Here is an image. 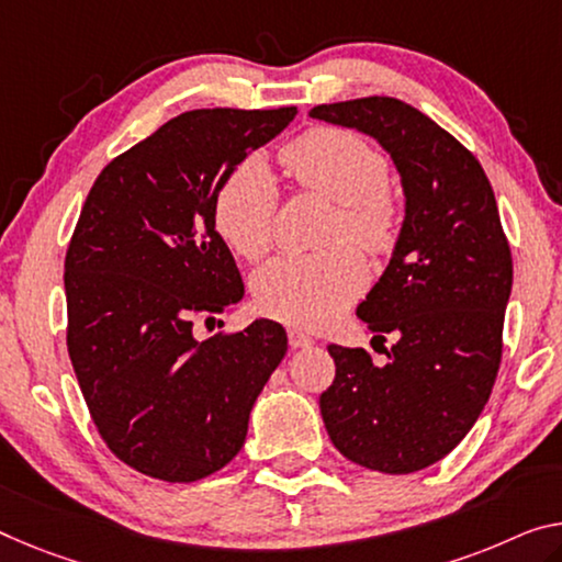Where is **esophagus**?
Returning <instances> with one entry per match:
<instances>
[{
	"mask_svg": "<svg viewBox=\"0 0 562 562\" xmlns=\"http://www.w3.org/2000/svg\"><path fill=\"white\" fill-rule=\"evenodd\" d=\"M289 344H291V349H306L314 344V339H311V336L301 329H289Z\"/></svg>",
	"mask_w": 562,
	"mask_h": 562,
	"instance_id": "esophagus-1",
	"label": "esophagus"
}]
</instances>
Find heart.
<instances>
[{
  "label": "heart",
  "mask_w": 562,
  "mask_h": 562,
  "mask_svg": "<svg viewBox=\"0 0 562 562\" xmlns=\"http://www.w3.org/2000/svg\"><path fill=\"white\" fill-rule=\"evenodd\" d=\"M281 162L299 188L336 203L326 240L339 246L273 258L254 276V299L266 316L318 329L331 324L369 281L364 256L341 240L386 254L400 238L402 209L386 186L384 155L357 133L318 127L289 143ZM276 205L273 172L263 160L248 158L215 195V228L233 254L256 261L271 246Z\"/></svg>",
  "instance_id": "b5f03b06"
}]
</instances>
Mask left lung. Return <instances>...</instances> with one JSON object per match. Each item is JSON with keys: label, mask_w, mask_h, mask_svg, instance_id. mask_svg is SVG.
Returning <instances> with one entry per match:
<instances>
[{"label": "left lung", "mask_w": 562, "mask_h": 562, "mask_svg": "<svg viewBox=\"0 0 562 562\" xmlns=\"http://www.w3.org/2000/svg\"><path fill=\"white\" fill-rule=\"evenodd\" d=\"M308 117L351 127L390 153L404 193L394 251L357 316L394 344L386 364L329 344L334 384L318 396L347 460L409 474L450 454L477 422L503 357L513 256L477 158L396 98L316 105Z\"/></svg>", "instance_id": "8db88e82"}]
</instances>
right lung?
<instances>
[{"label":"right lung","mask_w":562,"mask_h":562,"mask_svg":"<svg viewBox=\"0 0 562 562\" xmlns=\"http://www.w3.org/2000/svg\"><path fill=\"white\" fill-rule=\"evenodd\" d=\"M293 117L296 108L183 112L117 155L82 205L65 258L67 349L100 437L148 477L226 468L286 357L271 318L205 341L193 322L244 299L215 195Z\"/></svg>","instance_id":"1"}]
</instances>
